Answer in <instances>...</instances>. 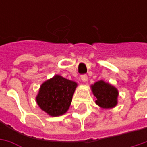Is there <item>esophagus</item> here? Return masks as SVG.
Masks as SVG:
<instances>
[{
	"mask_svg": "<svg viewBox=\"0 0 147 147\" xmlns=\"http://www.w3.org/2000/svg\"><path fill=\"white\" fill-rule=\"evenodd\" d=\"M81 78H82V82H86L88 81V75L87 74H82V76H81Z\"/></svg>",
	"mask_w": 147,
	"mask_h": 147,
	"instance_id": "esophagus-1",
	"label": "esophagus"
}]
</instances>
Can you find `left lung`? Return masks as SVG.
<instances>
[{"label": "left lung", "mask_w": 147, "mask_h": 147, "mask_svg": "<svg viewBox=\"0 0 147 147\" xmlns=\"http://www.w3.org/2000/svg\"><path fill=\"white\" fill-rule=\"evenodd\" d=\"M93 95L96 97V103L102 108H112L117 104L118 91L115 87L99 81L92 86Z\"/></svg>", "instance_id": "left-lung-1"}]
</instances>
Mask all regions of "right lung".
<instances>
[{
  "label": "right lung",
  "instance_id": "1",
  "mask_svg": "<svg viewBox=\"0 0 147 147\" xmlns=\"http://www.w3.org/2000/svg\"><path fill=\"white\" fill-rule=\"evenodd\" d=\"M76 87L75 82L55 75L42 83L36 99L37 103L50 115H62L69 108Z\"/></svg>",
  "mask_w": 147,
  "mask_h": 147
}]
</instances>
